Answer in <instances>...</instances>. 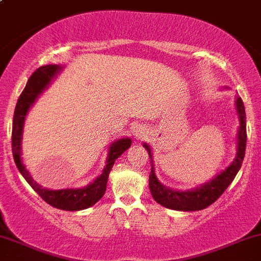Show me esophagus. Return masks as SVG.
<instances>
[{"instance_id": "34e87169", "label": "esophagus", "mask_w": 261, "mask_h": 261, "mask_svg": "<svg viewBox=\"0 0 261 261\" xmlns=\"http://www.w3.org/2000/svg\"><path fill=\"white\" fill-rule=\"evenodd\" d=\"M135 136L136 139H142V137H145V131L142 128H137L135 131Z\"/></svg>"}]
</instances>
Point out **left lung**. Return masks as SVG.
Masks as SVG:
<instances>
[{"mask_svg": "<svg viewBox=\"0 0 261 261\" xmlns=\"http://www.w3.org/2000/svg\"><path fill=\"white\" fill-rule=\"evenodd\" d=\"M237 109L240 120V127L239 133H238V152L236 160L227 170L223 171L216 178L193 191L179 192L170 190V188H166L165 186H162L154 174L152 153H151L150 146L147 144L144 145V147L147 150L148 156H150L151 166H152L148 185H150L151 194L157 203L174 211H200L207 208L208 205L216 202L222 196L223 192L227 190L228 186L233 182L238 171L242 167L243 160L245 156V147H247V116H245V108L242 98L237 99Z\"/></svg>", "mask_w": 261, "mask_h": 261, "instance_id": "8db88e82", "label": "left lung"}]
</instances>
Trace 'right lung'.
Segmentation results:
<instances>
[{
  "label": "right lung",
  "instance_id": "right-lung-1",
  "mask_svg": "<svg viewBox=\"0 0 261 261\" xmlns=\"http://www.w3.org/2000/svg\"><path fill=\"white\" fill-rule=\"evenodd\" d=\"M59 69L61 68L58 65H44V67L38 68L31 75V78L28 79L27 85H25L23 91L19 95L16 109H14L12 126V153L14 162H16V166L19 170V172L24 177L25 181L30 183L31 187L41 196L43 200H45L48 204L53 205V207L59 208V210L80 211L94 205L104 196L105 191H107V183L111 167H113L114 162L119 159V156H121V153L125 152L130 147L131 140L121 139L111 145L110 150H109V159L104 171H102V173L100 174L95 181L90 183L87 187L78 188V190L49 191L37 185L21 161L22 128H23L24 116L28 113V109L33 104L37 96L42 93L43 89L49 84L51 78L58 73Z\"/></svg>",
  "mask_w": 261,
  "mask_h": 261
}]
</instances>
